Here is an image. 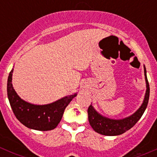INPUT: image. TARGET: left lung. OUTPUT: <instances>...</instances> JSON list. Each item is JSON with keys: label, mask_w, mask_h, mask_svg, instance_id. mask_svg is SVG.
Masks as SVG:
<instances>
[{"label": "left lung", "mask_w": 157, "mask_h": 157, "mask_svg": "<svg viewBox=\"0 0 157 157\" xmlns=\"http://www.w3.org/2000/svg\"><path fill=\"white\" fill-rule=\"evenodd\" d=\"M144 69L145 81H146V93L141 105L132 115L121 119H113L103 116L99 113L92 105V103L89 106L87 110L89 122L96 132L105 136L120 135L131 129L141 118L144 112L146 110L148 104L149 96H150V86L147 80L145 65H144Z\"/></svg>", "instance_id": "8db88e82"}]
</instances>
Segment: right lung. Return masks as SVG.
Here are the masks:
<instances>
[{
	"instance_id": "right-lung-1",
	"label": "right lung",
	"mask_w": 157,
	"mask_h": 157,
	"mask_svg": "<svg viewBox=\"0 0 157 157\" xmlns=\"http://www.w3.org/2000/svg\"><path fill=\"white\" fill-rule=\"evenodd\" d=\"M13 69L7 80V96L16 118L26 127L37 131H50L58 126L62 118L64 109L77 95L66 96L55 102L45 105H36L23 100L18 96L12 84Z\"/></svg>"
}]
</instances>
